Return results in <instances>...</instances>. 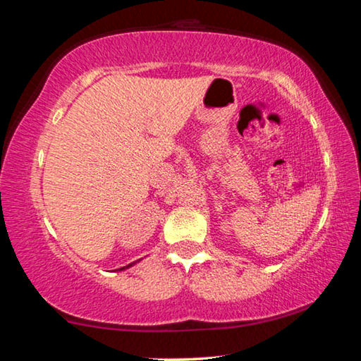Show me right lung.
<instances>
[{"mask_svg": "<svg viewBox=\"0 0 361 361\" xmlns=\"http://www.w3.org/2000/svg\"><path fill=\"white\" fill-rule=\"evenodd\" d=\"M129 266H132V264H129ZM129 266H127V267H129ZM121 269H124V267H121Z\"/></svg>", "mask_w": 361, "mask_h": 361, "instance_id": "right-lung-1", "label": "right lung"}]
</instances>
